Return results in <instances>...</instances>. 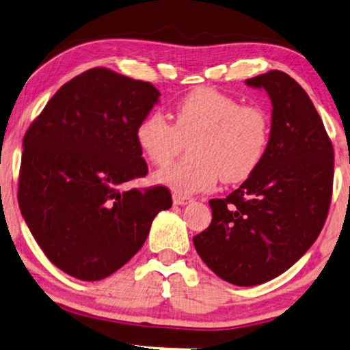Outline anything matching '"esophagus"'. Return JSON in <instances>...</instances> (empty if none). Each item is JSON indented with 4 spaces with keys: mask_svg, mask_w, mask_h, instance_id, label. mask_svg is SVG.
Segmentation results:
<instances>
[{
    "mask_svg": "<svg viewBox=\"0 0 350 350\" xmlns=\"http://www.w3.org/2000/svg\"><path fill=\"white\" fill-rule=\"evenodd\" d=\"M172 200H174V205H187V203L192 202V198L189 196H180V193H174L172 196Z\"/></svg>",
    "mask_w": 350,
    "mask_h": 350,
    "instance_id": "esophagus-1",
    "label": "esophagus"
}]
</instances>
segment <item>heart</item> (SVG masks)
Wrapping results in <instances>:
<instances>
[{"instance_id":"1","label":"heart","mask_w":350,"mask_h":350,"mask_svg":"<svg viewBox=\"0 0 350 350\" xmlns=\"http://www.w3.org/2000/svg\"><path fill=\"white\" fill-rule=\"evenodd\" d=\"M134 136L145 159L158 167L167 165L185 142L194 139L189 147L192 161L154 175L159 185L186 196L209 191L219 176L225 183L249 178L266 154L271 122L260 106L200 88L175 105L174 123L153 111L137 123Z\"/></svg>"}]
</instances>
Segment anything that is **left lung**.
<instances>
[{
	"instance_id": "obj_1",
	"label": "left lung",
	"mask_w": 350,
	"mask_h": 350,
	"mask_svg": "<svg viewBox=\"0 0 350 350\" xmlns=\"http://www.w3.org/2000/svg\"><path fill=\"white\" fill-rule=\"evenodd\" d=\"M272 101L271 137L256 170L213 198L209 227L193 236L205 265L238 286L288 271L318 238L333 189V145L308 94L280 70L245 81Z\"/></svg>"
}]
</instances>
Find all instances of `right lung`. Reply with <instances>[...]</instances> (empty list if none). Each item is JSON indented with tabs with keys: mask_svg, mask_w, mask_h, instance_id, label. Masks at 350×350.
<instances>
[{
	"mask_svg": "<svg viewBox=\"0 0 350 350\" xmlns=\"http://www.w3.org/2000/svg\"><path fill=\"white\" fill-rule=\"evenodd\" d=\"M153 84L95 67L62 85L23 137L18 205L48 260L84 282L109 277L137 254L164 186L126 189L145 176L136 126L158 103Z\"/></svg>",
	"mask_w": 350,
	"mask_h": 350,
	"instance_id": "right-lung-1",
	"label": "right lung"
}]
</instances>
